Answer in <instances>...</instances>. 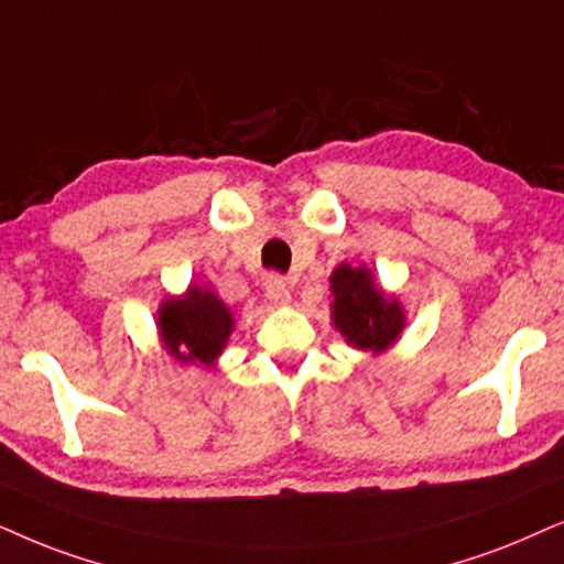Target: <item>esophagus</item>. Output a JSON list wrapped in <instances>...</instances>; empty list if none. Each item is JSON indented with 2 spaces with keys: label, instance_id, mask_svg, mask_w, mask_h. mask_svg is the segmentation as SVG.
<instances>
[{
  "label": "esophagus",
  "instance_id": "34e87169",
  "mask_svg": "<svg viewBox=\"0 0 564 564\" xmlns=\"http://www.w3.org/2000/svg\"><path fill=\"white\" fill-rule=\"evenodd\" d=\"M265 296H268V302L275 304V306L289 304L291 302V286H289L286 278L270 275L265 281Z\"/></svg>",
  "mask_w": 564,
  "mask_h": 564
}]
</instances>
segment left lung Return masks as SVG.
I'll return each instance as SVG.
<instances>
[{"instance_id": "8db88e82", "label": "left lung", "mask_w": 564, "mask_h": 564, "mask_svg": "<svg viewBox=\"0 0 564 564\" xmlns=\"http://www.w3.org/2000/svg\"><path fill=\"white\" fill-rule=\"evenodd\" d=\"M333 325L361 351L382 354L401 338L405 312L395 296H384L375 286L372 270L340 262L330 275Z\"/></svg>"}]
</instances>
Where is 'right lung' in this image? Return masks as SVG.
<instances>
[{
    "instance_id": "obj_1",
    "label": "right lung",
    "mask_w": 564,
    "mask_h": 564,
    "mask_svg": "<svg viewBox=\"0 0 564 564\" xmlns=\"http://www.w3.org/2000/svg\"><path fill=\"white\" fill-rule=\"evenodd\" d=\"M231 330V310L205 286H189L187 294L166 299L159 310L163 348L182 365H216Z\"/></svg>"
}]
</instances>
